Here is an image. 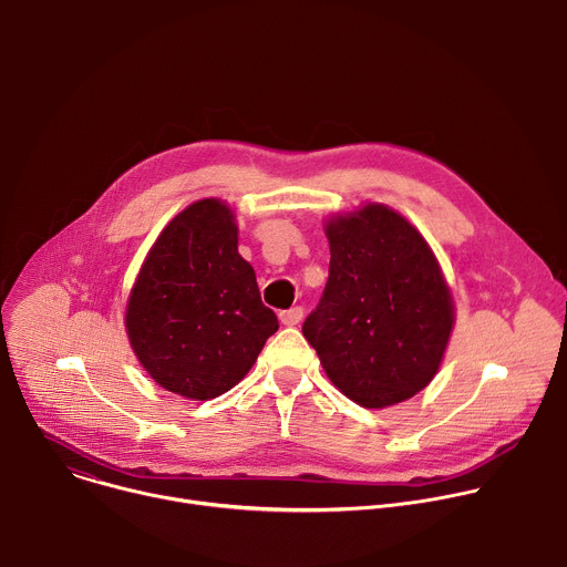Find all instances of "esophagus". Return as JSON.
Segmentation results:
<instances>
[{
	"label": "esophagus",
	"mask_w": 567,
	"mask_h": 567,
	"mask_svg": "<svg viewBox=\"0 0 567 567\" xmlns=\"http://www.w3.org/2000/svg\"><path fill=\"white\" fill-rule=\"evenodd\" d=\"M300 320H302V307H291V309L280 311V322H282V326H287V328L298 326Z\"/></svg>",
	"instance_id": "esophagus-1"
}]
</instances>
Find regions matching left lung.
I'll list each match as a JSON object with an SVG mask.
<instances>
[{
	"label": "left lung",
	"mask_w": 567,
	"mask_h": 567,
	"mask_svg": "<svg viewBox=\"0 0 567 567\" xmlns=\"http://www.w3.org/2000/svg\"><path fill=\"white\" fill-rule=\"evenodd\" d=\"M330 278L302 334L332 383L365 409L424 390L451 330L453 298L420 230L383 204L326 224Z\"/></svg>",
	"instance_id": "8db88e82"
}]
</instances>
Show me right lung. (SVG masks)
<instances>
[{"mask_svg":"<svg viewBox=\"0 0 567 567\" xmlns=\"http://www.w3.org/2000/svg\"><path fill=\"white\" fill-rule=\"evenodd\" d=\"M125 328L147 374L186 399L224 394L278 330L237 226L219 199L182 210L152 245L132 287Z\"/></svg>","mask_w":567,"mask_h":567,"instance_id":"right-lung-1","label":"right lung"}]
</instances>
